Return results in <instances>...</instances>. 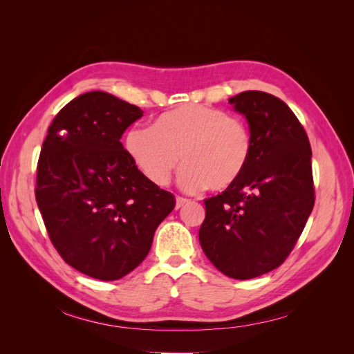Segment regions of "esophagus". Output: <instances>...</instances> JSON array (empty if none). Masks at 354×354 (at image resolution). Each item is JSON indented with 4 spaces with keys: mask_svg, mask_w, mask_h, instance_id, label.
<instances>
[{
    "mask_svg": "<svg viewBox=\"0 0 354 354\" xmlns=\"http://www.w3.org/2000/svg\"><path fill=\"white\" fill-rule=\"evenodd\" d=\"M190 201L189 199H186V198H181V196H178L177 199H176V209H180V208H183L185 205H187Z\"/></svg>",
    "mask_w": 354,
    "mask_h": 354,
    "instance_id": "34e87169",
    "label": "esophagus"
}]
</instances>
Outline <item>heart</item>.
I'll return each mask as SVG.
<instances>
[{
    "label": "heart",
    "instance_id": "heart-1",
    "mask_svg": "<svg viewBox=\"0 0 354 354\" xmlns=\"http://www.w3.org/2000/svg\"><path fill=\"white\" fill-rule=\"evenodd\" d=\"M127 155L155 186H167L178 162V185L226 190L236 185L252 158V134L241 118L205 104H183L159 115L152 127L133 125L124 138Z\"/></svg>",
    "mask_w": 354,
    "mask_h": 354
}]
</instances>
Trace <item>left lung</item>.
I'll return each instance as SVG.
<instances>
[{"label":"left lung","instance_id":"obj_1","mask_svg":"<svg viewBox=\"0 0 354 354\" xmlns=\"http://www.w3.org/2000/svg\"><path fill=\"white\" fill-rule=\"evenodd\" d=\"M245 115L252 158L236 185L203 201L199 242L208 260L233 279H252L291 254L315 205L312 147L289 106L264 91L229 99Z\"/></svg>","mask_w":354,"mask_h":354}]
</instances>
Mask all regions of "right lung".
I'll return each instance as SVG.
<instances>
[{"instance_id":"right-lung-1","label":"right lung","mask_w":354,"mask_h":354,"mask_svg":"<svg viewBox=\"0 0 354 354\" xmlns=\"http://www.w3.org/2000/svg\"><path fill=\"white\" fill-rule=\"evenodd\" d=\"M142 116L134 104L90 91L60 109L42 143L35 198L48 238L63 260L94 279L133 272L176 207L174 195L152 185L120 142Z\"/></svg>"}]
</instances>
